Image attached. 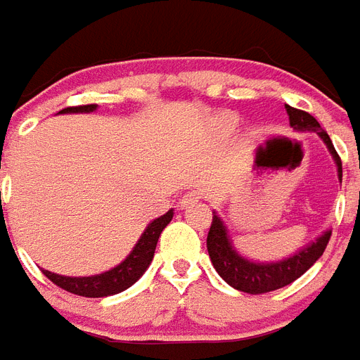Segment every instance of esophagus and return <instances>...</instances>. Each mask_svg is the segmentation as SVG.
Listing matches in <instances>:
<instances>
[{"label": "esophagus", "mask_w": 360, "mask_h": 360, "mask_svg": "<svg viewBox=\"0 0 360 360\" xmlns=\"http://www.w3.org/2000/svg\"><path fill=\"white\" fill-rule=\"evenodd\" d=\"M202 200V194L198 191H191V192H185L183 194V198H181V207H191V205H194V203H198Z\"/></svg>", "instance_id": "obj_1"}]
</instances>
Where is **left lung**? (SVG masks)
Instances as JSON below:
<instances>
[{"label": "left lung", "instance_id": "obj_1", "mask_svg": "<svg viewBox=\"0 0 360 360\" xmlns=\"http://www.w3.org/2000/svg\"><path fill=\"white\" fill-rule=\"evenodd\" d=\"M288 115H290V124L295 130H314L321 136L325 146L329 147L330 155L336 160L338 166V177L342 181V160L336 153L329 134L325 132L314 115H310L304 110H297L293 106H285ZM330 239V230L325 231L323 236L318 237L316 243L308 245L295 256L282 259L276 263H256L250 259H245L236 252L228 239V230L222 224V220L217 213H213V222L207 233V252L213 267L222 278L239 291L250 293V295H262L267 291H274L284 288V285L295 282L299 276L307 273L314 263L318 262L319 256L323 254Z\"/></svg>", "mask_w": 360, "mask_h": 360}]
</instances>
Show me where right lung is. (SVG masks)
Returning <instances> with one entry per match:
<instances>
[{"mask_svg":"<svg viewBox=\"0 0 360 360\" xmlns=\"http://www.w3.org/2000/svg\"><path fill=\"white\" fill-rule=\"evenodd\" d=\"M97 110V104H82V106H69L63 108L59 114H78V112H93ZM174 217V211L169 209L168 213L158 217L147 226L146 231L141 233L140 240L136 243L134 250L130 252L129 257L121 262L117 267L110 269L103 274H95V276H80V278H72V276H61V274H53L50 271H42L48 280H52L53 284L59 285L61 290L75 293L80 297H108L115 295L120 291H124L127 288L134 284L136 280L140 278L141 274L146 273L149 267L153 256H155V248H157L158 237L162 230L169 224V220Z\"/></svg>","mask_w":360,"mask_h":360,"instance_id":"obj_1","label":"right lung"}]
</instances>
